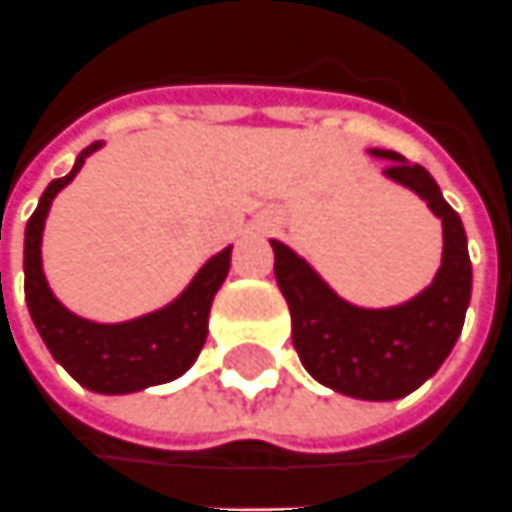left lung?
Masks as SVG:
<instances>
[{"instance_id":"left-lung-1","label":"left lung","mask_w":512,"mask_h":512,"mask_svg":"<svg viewBox=\"0 0 512 512\" xmlns=\"http://www.w3.org/2000/svg\"><path fill=\"white\" fill-rule=\"evenodd\" d=\"M370 155L387 158L384 175L426 200L443 222V259L424 292L387 309L354 306L284 242L270 239V245L303 368L343 396L393 401L418 390L451 354L471 301V259L463 220L443 200L435 178L393 150H370Z\"/></svg>"}]
</instances>
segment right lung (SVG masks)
Masks as SVG:
<instances>
[{
	"label": "right lung",
	"instance_id": "1",
	"mask_svg": "<svg viewBox=\"0 0 512 512\" xmlns=\"http://www.w3.org/2000/svg\"><path fill=\"white\" fill-rule=\"evenodd\" d=\"M100 147L102 142H94L77 155L72 172L49 183L38 200V209L27 220L24 298L49 354L61 362L72 379L94 393L125 396L153 384L172 382L192 368L209 334L211 301L231 267V248L211 256L197 270L192 284L158 312L125 323H94L69 312L49 290L41 267V236L55 195L66 183H72L88 155Z\"/></svg>",
	"mask_w": 512,
	"mask_h": 512
}]
</instances>
